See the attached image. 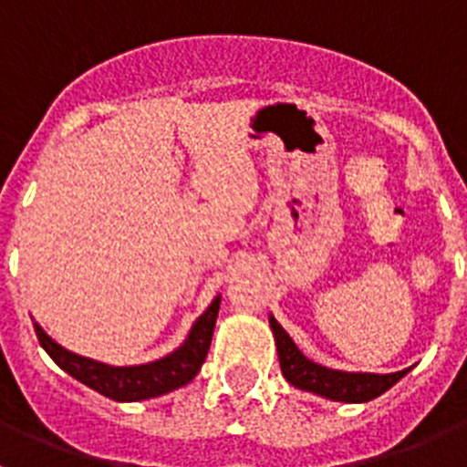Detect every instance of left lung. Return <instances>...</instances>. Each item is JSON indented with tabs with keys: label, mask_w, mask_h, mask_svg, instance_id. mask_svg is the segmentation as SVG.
I'll list each match as a JSON object with an SVG mask.
<instances>
[{
	"label": "left lung",
	"mask_w": 467,
	"mask_h": 467,
	"mask_svg": "<svg viewBox=\"0 0 467 467\" xmlns=\"http://www.w3.org/2000/svg\"><path fill=\"white\" fill-rule=\"evenodd\" d=\"M271 332H274L275 348H278L280 372L299 390H308L313 395H320L332 402L360 404L379 398L386 390L395 386L411 367L402 372L393 374H372V372H344V369H332V367L317 365L311 358H306L296 348L292 337L283 329V325L269 316Z\"/></svg>",
	"instance_id": "obj_1"
}]
</instances>
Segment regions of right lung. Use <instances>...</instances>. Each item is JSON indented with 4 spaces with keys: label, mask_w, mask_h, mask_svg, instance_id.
Instances as JSON below:
<instances>
[{
    "label": "right lung",
    "mask_w": 467,
    "mask_h": 467,
    "mask_svg": "<svg viewBox=\"0 0 467 467\" xmlns=\"http://www.w3.org/2000/svg\"><path fill=\"white\" fill-rule=\"evenodd\" d=\"M222 295L213 299L208 308L196 317V323L189 329L187 339L177 346L172 353L159 358V360L144 362V365H107V362L93 360V358L72 353L65 346L51 339L39 323H35V332L39 337L41 348L47 350L51 360L60 369L81 381L84 386L93 388L100 395L117 402H140V400H151L159 395H166L171 390L187 386L198 374L201 365L208 358L210 341H213L214 323L220 313Z\"/></svg>",
    "instance_id": "add662e5"
}]
</instances>
